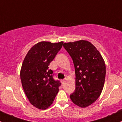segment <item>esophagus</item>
<instances>
[{"label": "esophagus", "instance_id": "1", "mask_svg": "<svg viewBox=\"0 0 122 122\" xmlns=\"http://www.w3.org/2000/svg\"><path fill=\"white\" fill-rule=\"evenodd\" d=\"M65 81H66V79H63V80H61V83H62V84L65 83Z\"/></svg>", "mask_w": 122, "mask_h": 122}]
</instances>
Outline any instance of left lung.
I'll list each match as a JSON object with an SVG mask.
<instances>
[{"mask_svg":"<svg viewBox=\"0 0 122 122\" xmlns=\"http://www.w3.org/2000/svg\"><path fill=\"white\" fill-rule=\"evenodd\" d=\"M63 47L73 61L76 89L70 95L73 103L86 107L101 94L106 76L105 63L100 52L87 41L65 43Z\"/></svg>","mask_w":122,"mask_h":122,"instance_id":"left-lung-1","label":"left lung"}]
</instances>
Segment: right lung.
I'll return each instance as SVG.
<instances>
[{"label":"right lung","instance_id":"obj_1","mask_svg":"<svg viewBox=\"0 0 122 122\" xmlns=\"http://www.w3.org/2000/svg\"><path fill=\"white\" fill-rule=\"evenodd\" d=\"M63 42H41L27 52L20 70V79L24 92L33 106L47 109L53 103L61 83L53 78V71L49 68Z\"/></svg>","mask_w":122,"mask_h":122}]
</instances>
